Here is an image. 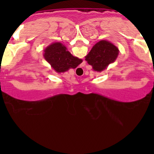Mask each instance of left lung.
Listing matches in <instances>:
<instances>
[{"instance_id": "obj_1", "label": "left lung", "mask_w": 154, "mask_h": 154, "mask_svg": "<svg viewBox=\"0 0 154 154\" xmlns=\"http://www.w3.org/2000/svg\"><path fill=\"white\" fill-rule=\"evenodd\" d=\"M119 53V48L112 42L101 40L92 47L85 58L94 71L101 72L116 60Z\"/></svg>"}]
</instances>
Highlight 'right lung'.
<instances>
[{"mask_svg":"<svg viewBox=\"0 0 154 154\" xmlns=\"http://www.w3.org/2000/svg\"><path fill=\"white\" fill-rule=\"evenodd\" d=\"M45 59L57 72H65L70 69H75L82 60L73 56L67 48L60 42H53L44 50Z\"/></svg>","mask_w":154,"mask_h":154,"instance_id":"1","label":"right lung"}]
</instances>
